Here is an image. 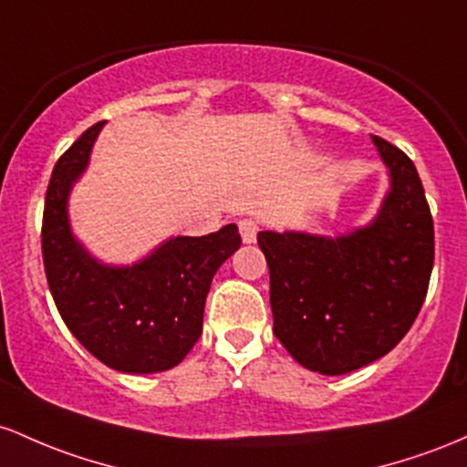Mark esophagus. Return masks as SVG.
Here are the masks:
<instances>
[{"instance_id": "esophagus-1", "label": "esophagus", "mask_w": 467, "mask_h": 467, "mask_svg": "<svg viewBox=\"0 0 467 467\" xmlns=\"http://www.w3.org/2000/svg\"><path fill=\"white\" fill-rule=\"evenodd\" d=\"M238 229H240V235H243L244 244H254L255 243V238H258V232H260L258 223H255V220H251V218L240 220Z\"/></svg>"}]
</instances>
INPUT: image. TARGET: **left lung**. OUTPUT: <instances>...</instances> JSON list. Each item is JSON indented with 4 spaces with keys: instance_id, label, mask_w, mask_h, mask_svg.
Here are the masks:
<instances>
[{
    "instance_id": "1",
    "label": "left lung",
    "mask_w": 467,
    "mask_h": 467,
    "mask_svg": "<svg viewBox=\"0 0 467 467\" xmlns=\"http://www.w3.org/2000/svg\"><path fill=\"white\" fill-rule=\"evenodd\" d=\"M389 192L347 234L260 232L274 333L304 368L347 375L384 358L415 322L434 262L431 207L412 161L370 136Z\"/></svg>"
}]
</instances>
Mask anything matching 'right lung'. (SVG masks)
Here are the masks:
<instances>
[{
    "mask_svg": "<svg viewBox=\"0 0 467 467\" xmlns=\"http://www.w3.org/2000/svg\"><path fill=\"white\" fill-rule=\"evenodd\" d=\"M92 125L57 161L46 192V277L66 327L99 361L128 375L163 373L185 359L202 333L213 275L240 249L238 227L171 235L132 265L99 260L70 223V193L101 134Z\"/></svg>",
    "mask_w": 467,
    "mask_h": 467,
    "instance_id": "1",
    "label": "right lung"
}]
</instances>
